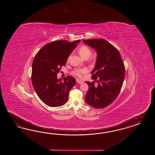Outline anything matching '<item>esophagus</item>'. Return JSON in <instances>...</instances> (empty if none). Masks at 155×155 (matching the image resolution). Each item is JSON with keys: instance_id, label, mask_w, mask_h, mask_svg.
<instances>
[{"instance_id": "obj_1", "label": "esophagus", "mask_w": 155, "mask_h": 155, "mask_svg": "<svg viewBox=\"0 0 155 155\" xmlns=\"http://www.w3.org/2000/svg\"><path fill=\"white\" fill-rule=\"evenodd\" d=\"M76 82H77V84H82V83L84 82L83 81H81V80H79V79H77V80H76Z\"/></svg>"}]
</instances>
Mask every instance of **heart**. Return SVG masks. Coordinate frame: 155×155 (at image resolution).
<instances>
[{"label":"heart","instance_id":"heart-1","mask_svg":"<svg viewBox=\"0 0 155 155\" xmlns=\"http://www.w3.org/2000/svg\"><path fill=\"white\" fill-rule=\"evenodd\" d=\"M78 52L80 53L81 56L84 57L85 58H87L91 62H95L97 60L98 54L97 52L91 53V50L90 48L86 45H82L79 48ZM70 59V57H68V61ZM89 71L87 68H77L71 71V74L78 77H82L83 75L86 74Z\"/></svg>","mask_w":155,"mask_h":155}]
</instances>
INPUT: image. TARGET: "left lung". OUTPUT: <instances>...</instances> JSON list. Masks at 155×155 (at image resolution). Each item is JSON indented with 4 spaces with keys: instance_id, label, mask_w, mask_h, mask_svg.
Returning a JSON list of instances; mask_svg holds the SVG:
<instances>
[{
    "instance_id": "left-lung-1",
    "label": "left lung",
    "mask_w": 155,
    "mask_h": 155,
    "mask_svg": "<svg viewBox=\"0 0 155 155\" xmlns=\"http://www.w3.org/2000/svg\"><path fill=\"white\" fill-rule=\"evenodd\" d=\"M82 41L98 52L95 67L91 71L95 81L86 82L89 90L85 101L94 108H104L113 103L120 93L125 75L124 65L118 50L106 40ZM96 82L98 84H94Z\"/></svg>"
}]
</instances>
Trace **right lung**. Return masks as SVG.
I'll return each mask as SVG.
<instances>
[{
	"instance_id": "1",
	"label": "right lung",
	"mask_w": 155,
	"mask_h": 155,
	"mask_svg": "<svg viewBox=\"0 0 155 155\" xmlns=\"http://www.w3.org/2000/svg\"><path fill=\"white\" fill-rule=\"evenodd\" d=\"M80 40L73 42L57 40L48 43L35 55L32 62V83L38 97L50 107L65 104L68 95L76 81L68 75L62 81L57 74L66 65L68 57L77 46Z\"/></svg>"
}]
</instances>
